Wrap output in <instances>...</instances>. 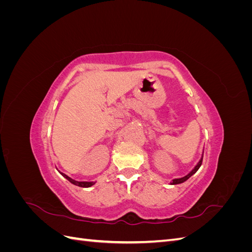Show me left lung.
Returning a JSON list of instances; mask_svg holds the SVG:
<instances>
[{
    "label": "left lung",
    "mask_w": 252,
    "mask_h": 252,
    "mask_svg": "<svg viewBox=\"0 0 252 252\" xmlns=\"http://www.w3.org/2000/svg\"><path fill=\"white\" fill-rule=\"evenodd\" d=\"M202 161H203V156H202V158L199 161V163H197V164L195 165V167H194V168H193L191 171H190L188 174H186L185 177L180 178V179H174V180H172V182L170 183V184H171V185H177V184H181V183H184L185 181H187L190 177H191V175H193L197 170H199V168H200L201 165H202Z\"/></svg>",
    "instance_id": "1"
}]
</instances>
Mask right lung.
<instances>
[{"label":"right lung","instance_id":"obj_1","mask_svg":"<svg viewBox=\"0 0 252 252\" xmlns=\"http://www.w3.org/2000/svg\"><path fill=\"white\" fill-rule=\"evenodd\" d=\"M61 174H62L66 180L69 181V182L71 183V184H73V185H75V186H79V187L88 188V187H91V186L95 184V182H79V181H74V180H72L71 178L68 177V175H66L65 173H61Z\"/></svg>","mask_w":252,"mask_h":252}]
</instances>
